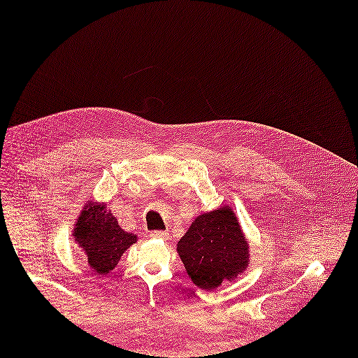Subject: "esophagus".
Segmentation results:
<instances>
[{"label":"esophagus","mask_w":358,"mask_h":358,"mask_svg":"<svg viewBox=\"0 0 358 358\" xmlns=\"http://www.w3.org/2000/svg\"><path fill=\"white\" fill-rule=\"evenodd\" d=\"M150 236H151V237H159V239H164V237H166V231H163V230H155V231L150 233Z\"/></svg>","instance_id":"esophagus-1"}]
</instances>
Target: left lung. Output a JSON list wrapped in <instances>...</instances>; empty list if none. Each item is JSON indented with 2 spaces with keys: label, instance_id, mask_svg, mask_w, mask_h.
Returning <instances> with one entry per match:
<instances>
[{
  "label": "left lung",
  "instance_id": "obj_1",
  "mask_svg": "<svg viewBox=\"0 0 358 358\" xmlns=\"http://www.w3.org/2000/svg\"><path fill=\"white\" fill-rule=\"evenodd\" d=\"M248 249L237 218L229 208H218L196 217L178 243L188 275L194 284L207 292L246 269Z\"/></svg>",
  "mask_w": 358,
  "mask_h": 358
}]
</instances>
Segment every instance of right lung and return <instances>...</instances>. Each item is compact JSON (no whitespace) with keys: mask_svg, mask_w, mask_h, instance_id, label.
Returning <instances> with one entry per match:
<instances>
[{"mask_svg":"<svg viewBox=\"0 0 358 358\" xmlns=\"http://www.w3.org/2000/svg\"><path fill=\"white\" fill-rule=\"evenodd\" d=\"M77 243L86 252L87 261L96 274H108L121 259L122 253L137 236L124 231L105 206H89L83 210L74 229Z\"/></svg>","mask_w":358,"mask_h":358,"instance_id":"add662e5","label":"right lung"}]
</instances>
